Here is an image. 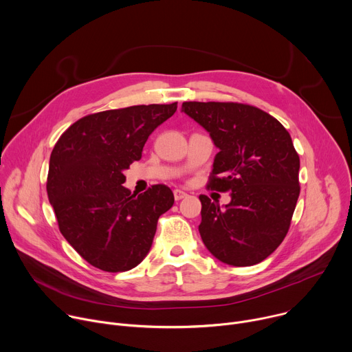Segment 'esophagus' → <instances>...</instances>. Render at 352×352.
<instances>
[{"instance_id":"obj_1","label":"esophagus","mask_w":352,"mask_h":352,"mask_svg":"<svg viewBox=\"0 0 352 352\" xmlns=\"http://www.w3.org/2000/svg\"><path fill=\"white\" fill-rule=\"evenodd\" d=\"M173 195H175V199H176V201H179V199L186 198V197H187V192H184V191H182V190L176 188V190L173 191Z\"/></svg>"}]
</instances>
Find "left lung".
Here are the masks:
<instances>
[{
    "label": "left lung",
    "mask_w": 352,
    "mask_h": 352,
    "mask_svg": "<svg viewBox=\"0 0 352 352\" xmlns=\"http://www.w3.org/2000/svg\"><path fill=\"white\" fill-rule=\"evenodd\" d=\"M219 153L208 190L232 192L221 206L199 195L205 247L219 261L251 266L285 240L300 195V157L290 133L265 111L240 102H183Z\"/></svg>",
    "instance_id": "8db88e82"
}]
</instances>
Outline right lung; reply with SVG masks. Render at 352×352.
Returning a JSON list of instances; mask_svg holds the SVG:
<instances>
[{
  "label": "right lung",
  "mask_w": 352,
  "mask_h": 352,
  "mask_svg": "<svg viewBox=\"0 0 352 352\" xmlns=\"http://www.w3.org/2000/svg\"><path fill=\"white\" fill-rule=\"evenodd\" d=\"M176 109L173 102L87 115L62 133L51 153L47 194L59 232L104 272H126L142 262L160 217L175 202L165 184L140 195L122 184L123 172L142 158L148 135Z\"/></svg>",
  "instance_id": "right-lung-1"
}]
</instances>
